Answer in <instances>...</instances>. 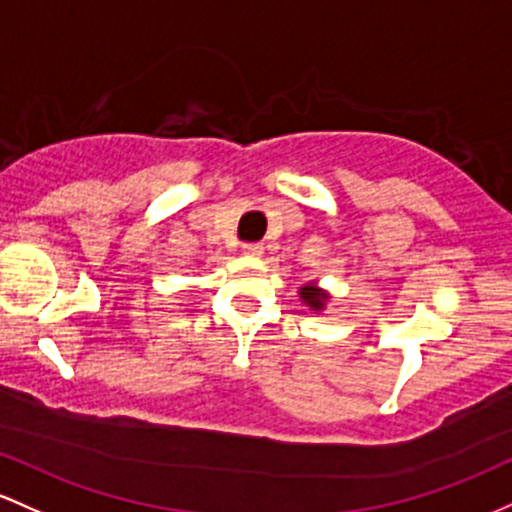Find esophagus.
<instances>
[{
	"instance_id": "34e87169",
	"label": "esophagus",
	"mask_w": 512,
	"mask_h": 512,
	"mask_svg": "<svg viewBox=\"0 0 512 512\" xmlns=\"http://www.w3.org/2000/svg\"><path fill=\"white\" fill-rule=\"evenodd\" d=\"M241 254L258 258L263 254V244H244V246H241Z\"/></svg>"
}]
</instances>
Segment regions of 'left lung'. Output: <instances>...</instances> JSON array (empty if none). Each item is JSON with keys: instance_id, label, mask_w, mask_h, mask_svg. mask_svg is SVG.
I'll return each instance as SVG.
<instances>
[{"instance_id": "obj_1", "label": "left lung", "mask_w": 512, "mask_h": 512, "mask_svg": "<svg viewBox=\"0 0 512 512\" xmlns=\"http://www.w3.org/2000/svg\"><path fill=\"white\" fill-rule=\"evenodd\" d=\"M300 300L307 304L314 314H319L326 309V302L331 300V295L326 290H321L317 283H304L300 287Z\"/></svg>"}]
</instances>
